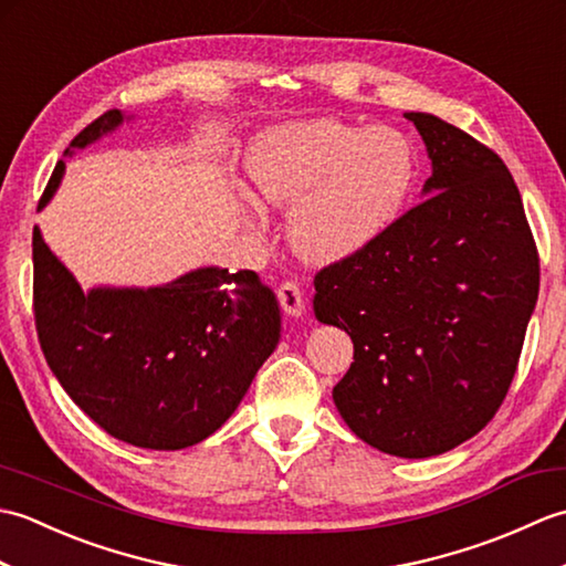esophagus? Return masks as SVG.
Wrapping results in <instances>:
<instances>
[{"instance_id":"34e87169","label":"esophagus","mask_w":566,"mask_h":566,"mask_svg":"<svg viewBox=\"0 0 566 566\" xmlns=\"http://www.w3.org/2000/svg\"><path fill=\"white\" fill-rule=\"evenodd\" d=\"M276 298H280L284 314H290V316L304 314V292L298 282H282L280 286H276Z\"/></svg>"}]
</instances>
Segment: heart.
<instances>
[{"label":"heart","mask_w":566,"mask_h":566,"mask_svg":"<svg viewBox=\"0 0 566 566\" xmlns=\"http://www.w3.org/2000/svg\"><path fill=\"white\" fill-rule=\"evenodd\" d=\"M252 195L284 209L286 235L311 264L350 260L399 223L418 179L416 146L394 126L314 118L262 134L245 160Z\"/></svg>","instance_id":"1"}]
</instances>
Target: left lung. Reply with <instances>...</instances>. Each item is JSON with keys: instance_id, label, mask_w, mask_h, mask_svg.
<instances>
[{"instance_id": "1", "label": "left lung", "mask_w": 566, "mask_h": 566, "mask_svg": "<svg viewBox=\"0 0 566 566\" xmlns=\"http://www.w3.org/2000/svg\"><path fill=\"white\" fill-rule=\"evenodd\" d=\"M426 199L379 243L323 268L314 311L353 338L333 401L359 440L423 460L474 438L506 399L539 292L521 191L499 155L432 114Z\"/></svg>"}]
</instances>
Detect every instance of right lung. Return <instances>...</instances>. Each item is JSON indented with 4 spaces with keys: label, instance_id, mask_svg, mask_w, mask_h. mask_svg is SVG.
I'll list each match as a JSON object with an SVG mask.
<instances>
[{
    "label": "right lung",
    "instance_id": "right-lung-1",
    "mask_svg": "<svg viewBox=\"0 0 566 566\" xmlns=\"http://www.w3.org/2000/svg\"><path fill=\"white\" fill-rule=\"evenodd\" d=\"M124 122L118 109L72 138L84 148ZM60 160L39 201L63 179ZM33 316L60 387L116 440L182 450L207 440L238 408L280 343V306L252 270L203 268L150 290H92L33 228Z\"/></svg>",
    "mask_w": 566,
    "mask_h": 566
}]
</instances>
